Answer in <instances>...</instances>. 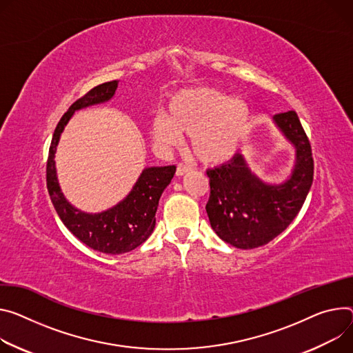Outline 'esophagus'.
<instances>
[{
	"instance_id": "obj_1",
	"label": "esophagus",
	"mask_w": 353,
	"mask_h": 353,
	"mask_svg": "<svg viewBox=\"0 0 353 353\" xmlns=\"http://www.w3.org/2000/svg\"><path fill=\"white\" fill-rule=\"evenodd\" d=\"M191 170H193V169H191L188 165L179 163V165H177V169H176V174H177V176H184V174L190 173Z\"/></svg>"
}]
</instances>
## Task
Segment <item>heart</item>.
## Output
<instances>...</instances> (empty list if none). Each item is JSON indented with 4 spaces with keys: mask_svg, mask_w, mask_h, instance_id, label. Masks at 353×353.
<instances>
[{
    "mask_svg": "<svg viewBox=\"0 0 353 353\" xmlns=\"http://www.w3.org/2000/svg\"><path fill=\"white\" fill-rule=\"evenodd\" d=\"M252 111L241 97L212 87H190L174 92L168 115L152 118V135L174 145L188 135V146L204 163H223L235 157L249 138Z\"/></svg>",
    "mask_w": 353,
    "mask_h": 353,
    "instance_id": "heart-1",
    "label": "heart"
}]
</instances>
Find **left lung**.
I'll use <instances>...</instances> for the list:
<instances>
[{
  "label": "left lung",
  "mask_w": 353,
  "mask_h": 353,
  "mask_svg": "<svg viewBox=\"0 0 353 353\" xmlns=\"http://www.w3.org/2000/svg\"><path fill=\"white\" fill-rule=\"evenodd\" d=\"M273 123L296 154L284 181H265L252 172L242 154L207 172L211 194L205 210L211 228L238 249L259 248L280 235L301 210L312 184L311 146L297 114H277Z\"/></svg>",
  "instance_id": "left-lung-1"
}]
</instances>
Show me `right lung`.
I'll return each mask as SVG.
<instances>
[{
	"mask_svg": "<svg viewBox=\"0 0 353 353\" xmlns=\"http://www.w3.org/2000/svg\"><path fill=\"white\" fill-rule=\"evenodd\" d=\"M118 80L100 84L79 99L59 121L48 157L46 181L53 207L65 227L88 248L107 254L131 252L142 245L153 232L160 196L170 184L176 166L145 168L132 190L114 207L101 212H84L72 205L57 179L54 154L66 125L76 111L108 103L118 88Z\"/></svg>",
	"mask_w": 353,
	"mask_h": 353,
	"instance_id": "1",
	"label": "right lung"
}]
</instances>
